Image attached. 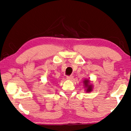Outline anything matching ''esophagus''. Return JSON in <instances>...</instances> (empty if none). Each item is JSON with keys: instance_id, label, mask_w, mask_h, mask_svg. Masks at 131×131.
<instances>
[{"instance_id": "34e87169", "label": "esophagus", "mask_w": 131, "mask_h": 131, "mask_svg": "<svg viewBox=\"0 0 131 131\" xmlns=\"http://www.w3.org/2000/svg\"><path fill=\"white\" fill-rule=\"evenodd\" d=\"M66 79L69 80H72L73 79V77L72 76H68L67 77H66Z\"/></svg>"}]
</instances>
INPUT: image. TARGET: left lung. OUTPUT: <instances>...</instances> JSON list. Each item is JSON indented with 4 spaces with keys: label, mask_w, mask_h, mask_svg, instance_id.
I'll return each mask as SVG.
<instances>
[{
    "label": "left lung",
    "mask_w": 131,
    "mask_h": 131,
    "mask_svg": "<svg viewBox=\"0 0 131 131\" xmlns=\"http://www.w3.org/2000/svg\"><path fill=\"white\" fill-rule=\"evenodd\" d=\"M84 84V87L86 88L85 91L87 92H91L93 90V86L90 83V81L88 79H85L83 81Z\"/></svg>",
    "instance_id": "1"
}]
</instances>
